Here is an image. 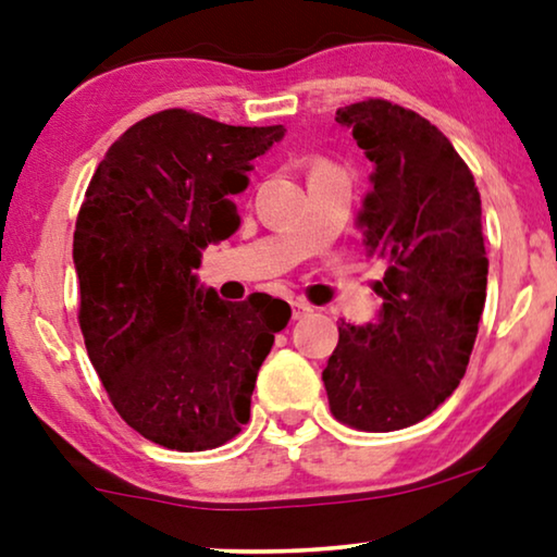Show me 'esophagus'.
Wrapping results in <instances>:
<instances>
[{"label":"esophagus","mask_w":557,"mask_h":557,"mask_svg":"<svg viewBox=\"0 0 557 557\" xmlns=\"http://www.w3.org/2000/svg\"><path fill=\"white\" fill-rule=\"evenodd\" d=\"M311 314V307L304 299H294L292 301V317L294 319H304V317H309Z\"/></svg>","instance_id":"1"}]
</instances>
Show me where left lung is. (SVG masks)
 Masks as SVG:
<instances>
[{
    "mask_svg": "<svg viewBox=\"0 0 557 557\" xmlns=\"http://www.w3.org/2000/svg\"><path fill=\"white\" fill-rule=\"evenodd\" d=\"M375 164L357 223L385 261L375 324H339L322 372L330 410L357 431L408 429L467 372L486 301L490 261L474 174L431 121L385 98L337 111Z\"/></svg>",
    "mask_w": 557,
    "mask_h": 557,
    "instance_id": "1",
    "label": "left lung"
}]
</instances>
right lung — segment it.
Returning <instances> with one entry per match:
<instances>
[{"instance_id":"add662e5","label":"right lung","mask_w":557,"mask_h":557,"mask_svg":"<svg viewBox=\"0 0 557 557\" xmlns=\"http://www.w3.org/2000/svg\"><path fill=\"white\" fill-rule=\"evenodd\" d=\"M284 126H227L185 109L136 121L90 177L73 235L78 322L119 416L172 451L227 444L250 418L286 301L197 286L202 248L238 231L231 195Z\"/></svg>"}]
</instances>
